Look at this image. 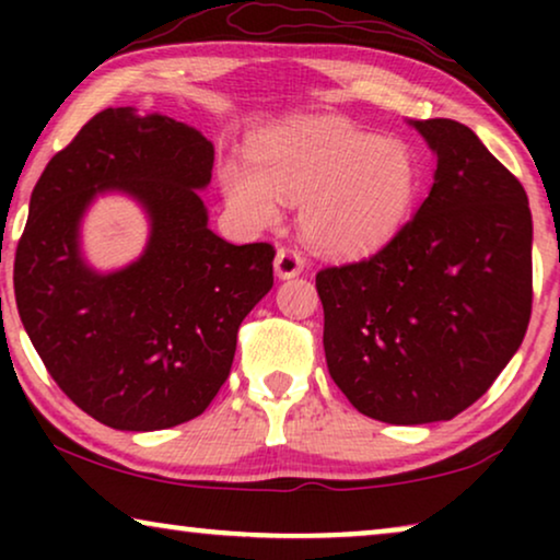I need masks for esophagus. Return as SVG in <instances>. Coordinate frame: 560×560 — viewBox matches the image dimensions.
I'll return each instance as SVG.
<instances>
[{"label": "esophagus", "instance_id": "esophagus-1", "mask_svg": "<svg viewBox=\"0 0 560 560\" xmlns=\"http://www.w3.org/2000/svg\"><path fill=\"white\" fill-rule=\"evenodd\" d=\"M303 265L305 262L298 249L282 247V249H278V255H275V275H278L280 280H288V278H295V275H301Z\"/></svg>", "mask_w": 560, "mask_h": 560}]
</instances>
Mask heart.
Segmentation results:
<instances>
[{"label": "heart", "mask_w": 560, "mask_h": 560, "mask_svg": "<svg viewBox=\"0 0 560 560\" xmlns=\"http://www.w3.org/2000/svg\"><path fill=\"white\" fill-rule=\"evenodd\" d=\"M255 167L229 163L221 188L255 226L278 219L280 198L303 203L301 226L313 247L362 257L385 247L408 219L418 163L395 137H374L343 119H295L252 144Z\"/></svg>", "instance_id": "b5f03b06"}]
</instances>
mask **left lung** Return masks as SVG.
Wrapping results in <instances>:
<instances>
[{"label":"left lung","mask_w":560,"mask_h":560,"mask_svg":"<svg viewBox=\"0 0 560 560\" xmlns=\"http://www.w3.org/2000/svg\"><path fill=\"white\" fill-rule=\"evenodd\" d=\"M410 125L435 155L431 194L377 255L316 275L331 380L393 425L451 420L477 402L533 308L525 188L469 127Z\"/></svg>","instance_id":"8db88e82"}]
</instances>
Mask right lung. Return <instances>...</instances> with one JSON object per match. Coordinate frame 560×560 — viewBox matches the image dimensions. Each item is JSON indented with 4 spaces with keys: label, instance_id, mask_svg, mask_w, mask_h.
Listing matches in <instances>:
<instances>
[{
    "label": "right lung",
    "instance_id": "right-lung-1",
    "mask_svg": "<svg viewBox=\"0 0 560 560\" xmlns=\"http://www.w3.org/2000/svg\"><path fill=\"white\" fill-rule=\"evenodd\" d=\"M213 144L132 106L104 109L45 167L14 255L22 326L58 387L98 423L163 431L194 420L229 377L242 320L272 288V244H229L201 194ZM149 217L143 255L91 268L80 224L98 195Z\"/></svg>",
    "mask_w": 560,
    "mask_h": 560
}]
</instances>
